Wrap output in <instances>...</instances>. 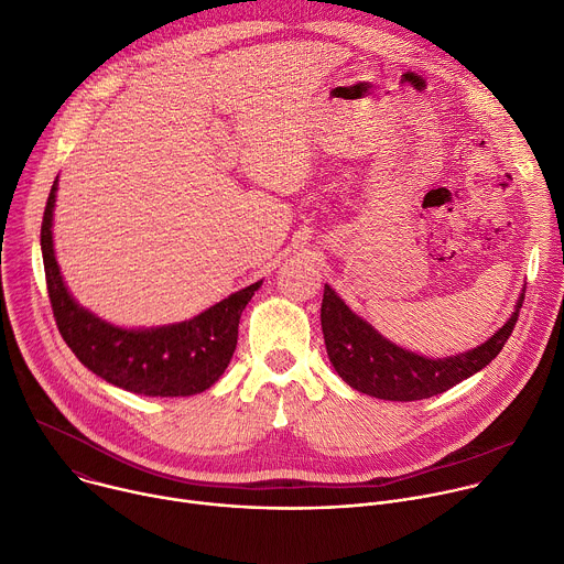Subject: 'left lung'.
Here are the masks:
<instances>
[{"label": "left lung", "mask_w": 564, "mask_h": 564, "mask_svg": "<svg viewBox=\"0 0 564 564\" xmlns=\"http://www.w3.org/2000/svg\"><path fill=\"white\" fill-rule=\"evenodd\" d=\"M522 301L524 294L518 296L513 314L489 341L444 359H431L388 341L328 283L321 303V330L335 370L350 388L377 399L415 401L440 394L487 368L511 337Z\"/></svg>", "instance_id": "8db88e82"}]
</instances>
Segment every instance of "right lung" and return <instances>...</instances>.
I'll return each mask as SVG.
<instances>
[{"label":"right lung","mask_w":564,"mask_h":564,"mask_svg":"<svg viewBox=\"0 0 564 564\" xmlns=\"http://www.w3.org/2000/svg\"><path fill=\"white\" fill-rule=\"evenodd\" d=\"M57 178L42 218V259L57 330L66 346L105 381L144 397H189L225 372L238 339V321L261 288L257 281L172 326L127 330L79 305L64 285L53 250Z\"/></svg>","instance_id":"add662e5"}]
</instances>
